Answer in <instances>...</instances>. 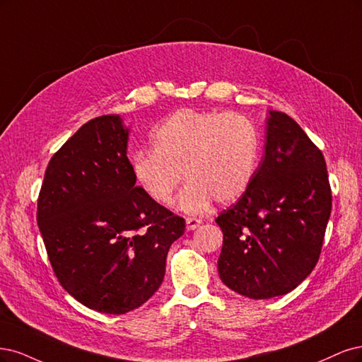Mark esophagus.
<instances>
[{
	"label": "esophagus",
	"mask_w": 362,
	"mask_h": 362,
	"mask_svg": "<svg viewBox=\"0 0 362 362\" xmlns=\"http://www.w3.org/2000/svg\"><path fill=\"white\" fill-rule=\"evenodd\" d=\"M202 224V219H198V218H186V228L188 230H195L198 226Z\"/></svg>",
	"instance_id": "1"
}]
</instances>
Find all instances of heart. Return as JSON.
I'll return each mask as SVG.
<instances>
[{"mask_svg":"<svg viewBox=\"0 0 362 362\" xmlns=\"http://www.w3.org/2000/svg\"><path fill=\"white\" fill-rule=\"evenodd\" d=\"M150 150H138L132 173L139 188L160 206L173 202L186 180L179 207L203 212L212 198L219 204L236 202L248 191L260 159L257 126L240 112L182 108L150 134Z\"/></svg>","mask_w":362,"mask_h":362,"instance_id":"obj_1","label":"heart"}]
</instances>
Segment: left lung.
I'll return each instance as SVG.
<instances>
[{
  "mask_svg": "<svg viewBox=\"0 0 362 362\" xmlns=\"http://www.w3.org/2000/svg\"><path fill=\"white\" fill-rule=\"evenodd\" d=\"M331 207L322 151L287 114L269 111L248 191L215 219L224 235L219 278L251 299L288 293L319 262Z\"/></svg>",
  "mask_w": 362,
  "mask_h": 362,
  "instance_id": "obj_1",
  "label": "left lung"
}]
</instances>
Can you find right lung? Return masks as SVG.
<instances>
[{"mask_svg":"<svg viewBox=\"0 0 362 362\" xmlns=\"http://www.w3.org/2000/svg\"><path fill=\"white\" fill-rule=\"evenodd\" d=\"M120 115L83 124L51 158L37 224L58 281L81 304L124 314L155 295L185 219L135 185Z\"/></svg>","mask_w":362,"mask_h":362,"instance_id":"right-lung-1","label":"right lung"}]
</instances>
